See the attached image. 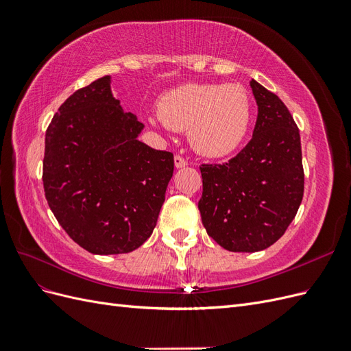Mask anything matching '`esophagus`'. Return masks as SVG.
I'll return each mask as SVG.
<instances>
[{
	"label": "esophagus",
	"mask_w": 351,
	"mask_h": 351,
	"mask_svg": "<svg viewBox=\"0 0 351 351\" xmlns=\"http://www.w3.org/2000/svg\"><path fill=\"white\" fill-rule=\"evenodd\" d=\"M174 165H176V168H184L187 165V161L183 156L177 155V156H174Z\"/></svg>",
	"instance_id": "obj_1"
}]
</instances>
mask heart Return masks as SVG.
<instances>
[{
    "instance_id": "1",
    "label": "heart",
    "mask_w": 351,
    "mask_h": 351,
    "mask_svg": "<svg viewBox=\"0 0 351 351\" xmlns=\"http://www.w3.org/2000/svg\"><path fill=\"white\" fill-rule=\"evenodd\" d=\"M158 115L168 129L184 132L193 149L224 158L239 149L250 125V98L239 83H186L165 92Z\"/></svg>"
}]
</instances>
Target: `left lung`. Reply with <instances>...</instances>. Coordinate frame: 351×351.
Wrapping results in <instances>:
<instances>
[{
	"mask_svg": "<svg viewBox=\"0 0 351 351\" xmlns=\"http://www.w3.org/2000/svg\"><path fill=\"white\" fill-rule=\"evenodd\" d=\"M258 104L252 141L226 164H204L199 200L208 234L230 252H259L277 241L303 199L299 129L277 95L250 82Z\"/></svg>",
	"mask_w": 351,
	"mask_h": 351,
	"instance_id": "left-lung-1",
	"label": "left lung"
}]
</instances>
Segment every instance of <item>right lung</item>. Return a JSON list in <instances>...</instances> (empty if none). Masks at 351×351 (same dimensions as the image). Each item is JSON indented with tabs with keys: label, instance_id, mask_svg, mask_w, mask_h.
<instances>
[{
	"label": "right lung",
	"instance_id": "right-lung-1",
	"mask_svg": "<svg viewBox=\"0 0 351 351\" xmlns=\"http://www.w3.org/2000/svg\"><path fill=\"white\" fill-rule=\"evenodd\" d=\"M143 124L124 112L105 76L74 92L45 134L44 189L60 226L93 254H120L151 237L174 156L137 137Z\"/></svg>",
	"mask_w": 351,
	"mask_h": 351
}]
</instances>
